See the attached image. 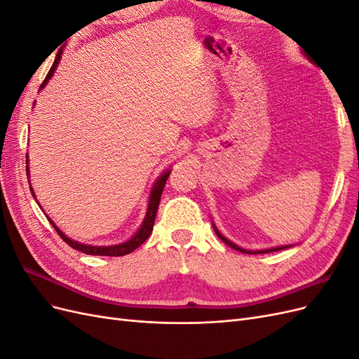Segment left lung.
<instances>
[{
    "instance_id": "1",
    "label": "left lung",
    "mask_w": 359,
    "mask_h": 359,
    "mask_svg": "<svg viewBox=\"0 0 359 359\" xmlns=\"http://www.w3.org/2000/svg\"><path fill=\"white\" fill-rule=\"evenodd\" d=\"M212 227H214V232L217 233V236L220 238V240L226 244V245H229V247H232V248H235V250H238V252H241V253H247V255H260V253H271V252H278V250H285V248H289V247H292V244H289V245H280V247H273V248H265V250H245V248H241L240 245H236V244H233L232 241H229L227 240L226 236H223L222 233H220V231L217 229L215 227V224H212Z\"/></svg>"
}]
</instances>
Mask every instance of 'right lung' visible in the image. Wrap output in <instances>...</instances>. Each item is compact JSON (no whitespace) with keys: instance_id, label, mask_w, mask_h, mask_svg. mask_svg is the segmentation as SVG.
<instances>
[{"instance_id":"obj_1","label":"right lung","mask_w":359,"mask_h":359,"mask_svg":"<svg viewBox=\"0 0 359 359\" xmlns=\"http://www.w3.org/2000/svg\"><path fill=\"white\" fill-rule=\"evenodd\" d=\"M61 53H62V50H60L57 53L55 61H53L52 67L48 72L45 81H43L41 85H40V90L45 88L46 83L49 82V79L53 76V72L57 70V66H58V62L61 60ZM27 165H28V160H27ZM169 173H170V170H165V173H161V175L158 177V180L156 181V184L153 186V190H151V194H149V201H148V208H147L145 219H144L142 224H140L139 231L132 238H130V240H127L126 243L116 244V245H88V244H82V243H78V241H74V240H70L67 235H64L60 231V227H57V224L53 223L49 219V217H48V220L50 222V224L53 226V229L57 231V233L62 238L64 241H66L72 248L79 250V252H82L85 255H94V256H124V255H128V253H132L133 250H136L139 245H142L147 241V238L151 235V232H153L154 222H156V214H157L158 203H160V198H161L163 189H165V186H166V181L169 178ZM27 175L29 177L28 166H27ZM29 189H31L32 198L36 199V194H34V191H32V187H29Z\"/></svg>"}]
</instances>
